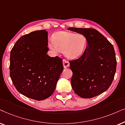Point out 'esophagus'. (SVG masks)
I'll return each instance as SVG.
<instances>
[{
    "instance_id": "esophagus-1",
    "label": "esophagus",
    "mask_w": 125,
    "mask_h": 125,
    "mask_svg": "<svg viewBox=\"0 0 125 125\" xmlns=\"http://www.w3.org/2000/svg\"><path fill=\"white\" fill-rule=\"evenodd\" d=\"M63 64L64 68H67L70 66V63L67 60L63 59Z\"/></svg>"
}]
</instances>
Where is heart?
<instances>
[{
	"mask_svg": "<svg viewBox=\"0 0 125 125\" xmlns=\"http://www.w3.org/2000/svg\"><path fill=\"white\" fill-rule=\"evenodd\" d=\"M87 45V39L82 34L68 32H60L54 36V40L49 43L50 49L54 51H63L66 57L75 59L83 54Z\"/></svg>",
	"mask_w": 125,
	"mask_h": 125,
	"instance_id": "1",
	"label": "heart"
}]
</instances>
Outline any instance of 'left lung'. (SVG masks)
<instances>
[{
  "instance_id": "left-lung-1",
  "label": "left lung",
  "mask_w": 125,
  "mask_h": 125,
  "mask_svg": "<svg viewBox=\"0 0 125 125\" xmlns=\"http://www.w3.org/2000/svg\"><path fill=\"white\" fill-rule=\"evenodd\" d=\"M68 30L83 35L88 43L82 56L69 61L73 90L83 98L98 95L109 89L114 79L117 67L114 47L94 29L69 27Z\"/></svg>"
}]
</instances>
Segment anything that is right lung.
<instances>
[{
  "label": "right lung",
  "instance_id": "obj_1",
  "mask_svg": "<svg viewBox=\"0 0 125 125\" xmlns=\"http://www.w3.org/2000/svg\"><path fill=\"white\" fill-rule=\"evenodd\" d=\"M47 32L36 31L21 36L10 53V75L16 90L38 101L50 96L63 70L62 59L50 57Z\"/></svg>",
  "mask_w": 125,
  "mask_h": 125
}]
</instances>
